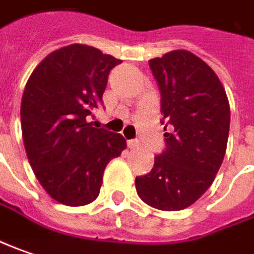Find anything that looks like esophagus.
Here are the masks:
<instances>
[{
	"mask_svg": "<svg viewBox=\"0 0 254 254\" xmlns=\"http://www.w3.org/2000/svg\"><path fill=\"white\" fill-rule=\"evenodd\" d=\"M127 148L129 149L139 148V142L138 140H135V139H130V140H127Z\"/></svg>",
	"mask_w": 254,
	"mask_h": 254,
	"instance_id": "34e87169",
	"label": "esophagus"
}]
</instances>
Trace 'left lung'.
<instances>
[{"label":"left lung","mask_w":254,"mask_h":254,"mask_svg":"<svg viewBox=\"0 0 254 254\" xmlns=\"http://www.w3.org/2000/svg\"><path fill=\"white\" fill-rule=\"evenodd\" d=\"M149 66L159 85L160 114L172 130L163 135L166 150L155 156L148 175L136 176L135 186L149 206L182 210L209 189L220 169L230 127L229 99L215 71L190 51H171Z\"/></svg>","instance_id":"obj_1"}]
</instances>
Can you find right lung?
I'll use <instances>...</instances> for the list:
<instances>
[{
    "label": "right lung",
    "instance_id": "right-lung-1",
    "mask_svg": "<svg viewBox=\"0 0 254 254\" xmlns=\"http://www.w3.org/2000/svg\"><path fill=\"white\" fill-rule=\"evenodd\" d=\"M121 62L98 48L72 44L47 55L25 85L21 101L25 152L41 186L60 203L94 202L106 165L127 148L121 133L88 122L102 102L109 71Z\"/></svg>",
    "mask_w": 254,
    "mask_h": 254
}]
</instances>
